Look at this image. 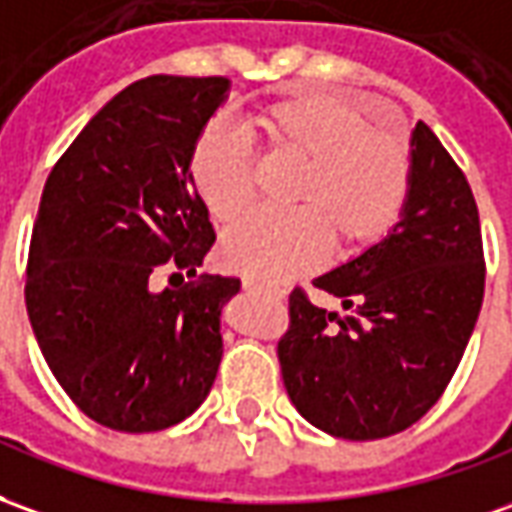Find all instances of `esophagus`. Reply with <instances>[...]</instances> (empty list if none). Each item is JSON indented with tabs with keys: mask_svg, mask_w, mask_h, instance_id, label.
I'll return each instance as SVG.
<instances>
[{
	"mask_svg": "<svg viewBox=\"0 0 512 512\" xmlns=\"http://www.w3.org/2000/svg\"><path fill=\"white\" fill-rule=\"evenodd\" d=\"M242 287H245V290H259V292H273V295H284V292H281V287H270V284H264V281H259V278H253V276L242 278Z\"/></svg>",
	"mask_w": 512,
	"mask_h": 512,
	"instance_id": "1",
	"label": "esophagus"
}]
</instances>
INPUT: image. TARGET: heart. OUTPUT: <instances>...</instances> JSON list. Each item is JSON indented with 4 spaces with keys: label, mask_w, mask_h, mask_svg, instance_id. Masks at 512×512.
Wrapping results in <instances>:
<instances>
[{
    "label": "heart",
    "mask_w": 512,
    "mask_h": 512,
    "mask_svg": "<svg viewBox=\"0 0 512 512\" xmlns=\"http://www.w3.org/2000/svg\"><path fill=\"white\" fill-rule=\"evenodd\" d=\"M273 155L301 161L292 211H256L222 239V262L259 278H290L315 267L331 235L359 250L382 239L410 192V153L390 130L331 91H292L256 114ZM189 178L211 217L234 222L256 195V155L234 125L211 122L192 144Z\"/></svg>",
    "instance_id": "heart-1"
}]
</instances>
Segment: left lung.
I'll return each instance as SVG.
<instances>
[{
  "label": "left lung",
  "instance_id": "8db88e82",
  "mask_svg": "<svg viewBox=\"0 0 512 512\" xmlns=\"http://www.w3.org/2000/svg\"><path fill=\"white\" fill-rule=\"evenodd\" d=\"M315 287L351 315L292 290L278 362L295 410L345 440L421 421L460 365L485 295L477 203L429 125L412 130L410 192L393 231Z\"/></svg>",
  "mask_w": 512,
  "mask_h": 512
}]
</instances>
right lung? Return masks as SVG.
Masks as SVG:
<instances>
[{
  "label": "right lung",
  "instance_id": "add662e5",
  "mask_svg": "<svg viewBox=\"0 0 512 512\" xmlns=\"http://www.w3.org/2000/svg\"><path fill=\"white\" fill-rule=\"evenodd\" d=\"M228 88V77L175 74L130 83L91 116L41 195L27 315L66 396L116 432L181 424L217 379L220 315L239 278L197 276L214 228L189 153Z\"/></svg>",
  "mask_w": 512,
  "mask_h": 512
}]
</instances>
